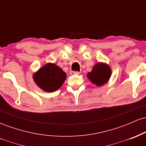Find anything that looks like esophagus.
Returning a JSON list of instances; mask_svg holds the SVG:
<instances>
[{
  "instance_id": "obj_1",
  "label": "esophagus",
  "mask_w": 146,
  "mask_h": 146,
  "mask_svg": "<svg viewBox=\"0 0 146 146\" xmlns=\"http://www.w3.org/2000/svg\"><path fill=\"white\" fill-rule=\"evenodd\" d=\"M70 73H71V75H79L80 73L79 71H71Z\"/></svg>"
}]
</instances>
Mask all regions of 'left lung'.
<instances>
[{"label":"left lung","instance_id":"left-lung-1","mask_svg":"<svg viewBox=\"0 0 146 146\" xmlns=\"http://www.w3.org/2000/svg\"><path fill=\"white\" fill-rule=\"evenodd\" d=\"M111 76V69L107 64L100 62L93 66L91 72L87 74V78L93 84L101 86L108 82Z\"/></svg>","mask_w":146,"mask_h":146}]
</instances>
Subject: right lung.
<instances>
[{
    "label": "right lung",
    "mask_w": 146,
    "mask_h": 146,
    "mask_svg": "<svg viewBox=\"0 0 146 146\" xmlns=\"http://www.w3.org/2000/svg\"><path fill=\"white\" fill-rule=\"evenodd\" d=\"M66 74L53 63H47L33 75L35 83L44 91L51 93L62 86Z\"/></svg>",
    "instance_id": "right-lung-1"
}]
</instances>
